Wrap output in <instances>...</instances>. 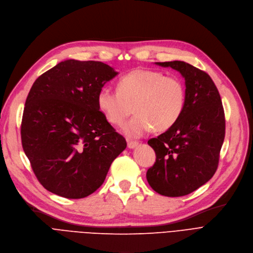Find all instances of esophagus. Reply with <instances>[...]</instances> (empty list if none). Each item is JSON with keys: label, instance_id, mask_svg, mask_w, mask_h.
Listing matches in <instances>:
<instances>
[{"label": "esophagus", "instance_id": "esophagus-1", "mask_svg": "<svg viewBox=\"0 0 253 253\" xmlns=\"http://www.w3.org/2000/svg\"><path fill=\"white\" fill-rule=\"evenodd\" d=\"M138 145H139L138 141H133V140H128V141H127V147L130 148V149L137 147Z\"/></svg>", "mask_w": 253, "mask_h": 253}]
</instances>
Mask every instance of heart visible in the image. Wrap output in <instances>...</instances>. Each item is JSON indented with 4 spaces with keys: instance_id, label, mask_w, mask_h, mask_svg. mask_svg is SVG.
<instances>
[{
    "instance_id": "heart-1",
    "label": "heart",
    "mask_w": 253,
    "mask_h": 253,
    "mask_svg": "<svg viewBox=\"0 0 253 253\" xmlns=\"http://www.w3.org/2000/svg\"><path fill=\"white\" fill-rule=\"evenodd\" d=\"M97 107L111 125L124 126L132 138L146 134L154 127L163 132L176 124L186 104V89L180 79L151 69H136L120 79L118 90L104 86L97 93ZM133 108H131V106Z\"/></svg>"
}]
</instances>
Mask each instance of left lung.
Masks as SVG:
<instances>
[{"label": "left lung", "instance_id": "8db88e82", "mask_svg": "<svg viewBox=\"0 0 253 253\" xmlns=\"http://www.w3.org/2000/svg\"><path fill=\"white\" fill-rule=\"evenodd\" d=\"M185 78L186 104L174 126L148 140L156 162L146 172L157 193L178 197L192 193L215 174L225 137V117L211 77L184 61L156 62Z\"/></svg>", "mask_w": 253, "mask_h": 253}]
</instances>
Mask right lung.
<instances>
[{
    "label": "right lung",
    "instance_id": "add662e5",
    "mask_svg": "<svg viewBox=\"0 0 253 253\" xmlns=\"http://www.w3.org/2000/svg\"><path fill=\"white\" fill-rule=\"evenodd\" d=\"M99 61L69 59L36 79L26 99L22 144L47 191L79 199L103 185L126 139L97 107L99 89L117 76Z\"/></svg>",
    "mask_w": 253,
    "mask_h": 253
}]
</instances>
